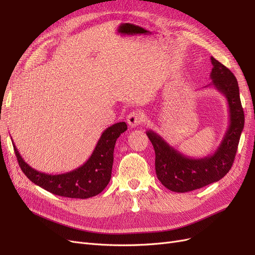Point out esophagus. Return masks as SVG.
I'll use <instances>...</instances> for the list:
<instances>
[{
	"label": "esophagus",
	"mask_w": 255,
	"mask_h": 255,
	"mask_svg": "<svg viewBox=\"0 0 255 255\" xmlns=\"http://www.w3.org/2000/svg\"><path fill=\"white\" fill-rule=\"evenodd\" d=\"M144 121V115L141 112H130L128 116V123L130 127H138Z\"/></svg>",
	"instance_id": "1"
}]
</instances>
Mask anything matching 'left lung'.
Listing matches in <instances>:
<instances>
[{"label": "left lung", "mask_w": 255, "mask_h": 255, "mask_svg": "<svg viewBox=\"0 0 255 255\" xmlns=\"http://www.w3.org/2000/svg\"><path fill=\"white\" fill-rule=\"evenodd\" d=\"M211 61V85L226 97L230 116L226 134L216 151L201 158H191L172 148L153 130L145 132L155 151L157 179L171 191L187 192L217 182L230 171L234 163L245 123L238 83L226 66L213 56Z\"/></svg>", "instance_id": "8db88e82"}]
</instances>
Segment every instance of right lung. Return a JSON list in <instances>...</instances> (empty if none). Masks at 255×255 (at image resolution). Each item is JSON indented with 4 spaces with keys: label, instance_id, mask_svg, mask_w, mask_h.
Here are the masks:
<instances>
[{
    "label": "right lung",
    "instance_id": "add662e5",
    "mask_svg": "<svg viewBox=\"0 0 255 255\" xmlns=\"http://www.w3.org/2000/svg\"><path fill=\"white\" fill-rule=\"evenodd\" d=\"M127 129L126 122L115 123L107 128L86 163L72 171L61 174H49L35 170L25 163L16 145L13 142L12 144L21 170L34 184L57 196L87 199L99 195L110 183L115 144L118 137Z\"/></svg>",
    "mask_w": 255,
    "mask_h": 255
}]
</instances>
